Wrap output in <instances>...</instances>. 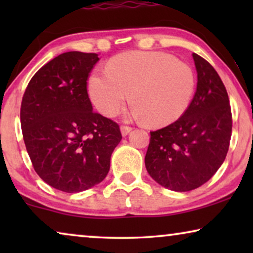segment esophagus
<instances>
[{
    "mask_svg": "<svg viewBox=\"0 0 253 253\" xmlns=\"http://www.w3.org/2000/svg\"><path fill=\"white\" fill-rule=\"evenodd\" d=\"M131 130H132V127H131V126H121V132H122L123 136H126V134L129 133Z\"/></svg>",
    "mask_w": 253,
    "mask_h": 253,
    "instance_id": "1",
    "label": "esophagus"
}]
</instances>
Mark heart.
<instances>
[{
	"mask_svg": "<svg viewBox=\"0 0 253 253\" xmlns=\"http://www.w3.org/2000/svg\"><path fill=\"white\" fill-rule=\"evenodd\" d=\"M196 85L193 69L171 55L127 51L109 61L106 74L89 77L88 94L95 108L109 117L123 109L130 94L134 117L164 126L186 112Z\"/></svg>",
	"mask_w": 253,
	"mask_h": 253,
	"instance_id": "obj_1",
	"label": "heart"
}]
</instances>
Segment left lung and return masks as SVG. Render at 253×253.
Listing matches in <instances>:
<instances>
[{
	"instance_id": "1",
	"label": "left lung",
	"mask_w": 253,
	"mask_h": 253,
	"mask_svg": "<svg viewBox=\"0 0 253 253\" xmlns=\"http://www.w3.org/2000/svg\"><path fill=\"white\" fill-rule=\"evenodd\" d=\"M197 89L186 112L174 123L151 131L145 166L155 182L172 191L199 188L215 174L229 148L231 109L220 76L192 54Z\"/></svg>"
}]
</instances>
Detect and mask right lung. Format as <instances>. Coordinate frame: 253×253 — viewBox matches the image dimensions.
Instances as JSON below:
<instances>
[{
	"mask_svg": "<svg viewBox=\"0 0 253 253\" xmlns=\"http://www.w3.org/2000/svg\"><path fill=\"white\" fill-rule=\"evenodd\" d=\"M98 54L68 51L44 64L23 95L20 124L41 179L63 192L102 182L122 139L119 124L93 112L87 78Z\"/></svg>",
	"mask_w": 253,
	"mask_h": 253,
	"instance_id": "obj_1",
	"label": "right lung"
}]
</instances>
